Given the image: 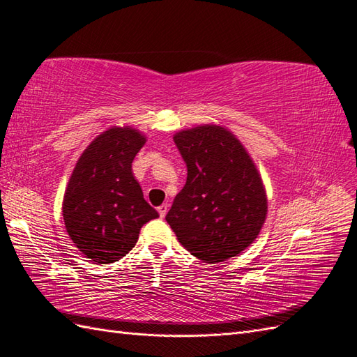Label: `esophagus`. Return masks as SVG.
I'll use <instances>...</instances> for the list:
<instances>
[{
  "label": "esophagus",
  "mask_w": 357,
  "mask_h": 357,
  "mask_svg": "<svg viewBox=\"0 0 357 357\" xmlns=\"http://www.w3.org/2000/svg\"><path fill=\"white\" fill-rule=\"evenodd\" d=\"M158 212H159V215H160V218H165V215H167V212H168V204L159 206V207H158Z\"/></svg>",
  "instance_id": "1"
}]
</instances>
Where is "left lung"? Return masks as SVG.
<instances>
[{"label":"left lung","instance_id":"1","mask_svg":"<svg viewBox=\"0 0 357 357\" xmlns=\"http://www.w3.org/2000/svg\"><path fill=\"white\" fill-rule=\"evenodd\" d=\"M188 168L167 222L190 255L207 264L242 253L262 229L268 202L250 154L227 128L206 124L174 136Z\"/></svg>","mask_w":357,"mask_h":357}]
</instances>
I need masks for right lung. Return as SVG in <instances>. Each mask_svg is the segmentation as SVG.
I'll return each instance as SVG.
<instances>
[{
  "mask_svg": "<svg viewBox=\"0 0 357 357\" xmlns=\"http://www.w3.org/2000/svg\"><path fill=\"white\" fill-rule=\"evenodd\" d=\"M132 127H112L78 159L63 197L65 227L78 251L95 264L124 257L142 225L159 213L145 202L132 162L145 144Z\"/></svg>",
  "mask_w": 357,
  "mask_h": 357,
  "instance_id": "obj_1",
  "label": "right lung"
}]
</instances>
